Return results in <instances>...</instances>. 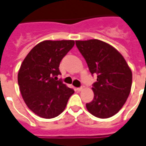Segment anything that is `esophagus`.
Wrapping results in <instances>:
<instances>
[{
    "label": "esophagus",
    "instance_id": "obj_1",
    "mask_svg": "<svg viewBox=\"0 0 146 146\" xmlns=\"http://www.w3.org/2000/svg\"><path fill=\"white\" fill-rule=\"evenodd\" d=\"M83 89V88L82 87H80V88H76V91L77 92H81L82 90Z\"/></svg>",
    "mask_w": 146,
    "mask_h": 146
}]
</instances>
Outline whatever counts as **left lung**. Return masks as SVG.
Masks as SVG:
<instances>
[{
	"label": "left lung",
	"mask_w": 146,
	"mask_h": 146,
	"mask_svg": "<svg viewBox=\"0 0 146 146\" xmlns=\"http://www.w3.org/2000/svg\"><path fill=\"white\" fill-rule=\"evenodd\" d=\"M76 45L87 62L92 74L98 75L93 84L94 99L86 104L95 117L108 118L122 108L132 85V71L113 46L101 40H76Z\"/></svg>",
	"instance_id": "obj_1"
}]
</instances>
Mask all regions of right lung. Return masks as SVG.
I'll return each mask as SVG.
<instances>
[{
    "instance_id": "obj_1",
    "label": "right lung",
    "mask_w": 146,
    "mask_h": 146,
    "mask_svg": "<svg viewBox=\"0 0 146 146\" xmlns=\"http://www.w3.org/2000/svg\"><path fill=\"white\" fill-rule=\"evenodd\" d=\"M75 44L74 40H44L27 54L18 73L24 101L32 112L52 118L64 110L74 91L57 80L60 62Z\"/></svg>"
}]
</instances>
